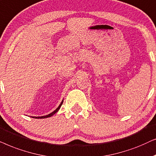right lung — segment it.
Here are the masks:
<instances>
[{
	"instance_id": "add662e5",
	"label": "right lung",
	"mask_w": 156,
	"mask_h": 156,
	"mask_svg": "<svg viewBox=\"0 0 156 156\" xmlns=\"http://www.w3.org/2000/svg\"><path fill=\"white\" fill-rule=\"evenodd\" d=\"M63 101H62V102L61 103V104L59 105V106L55 110V111H54L53 112H52L51 113H50V114H48V115H44V116H41V117H32V118H48V117H51V116H52L53 115H54V114H55V113H57L58 111V110L60 109V108H61V106L62 105V104H63Z\"/></svg>"
}]
</instances>
